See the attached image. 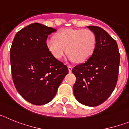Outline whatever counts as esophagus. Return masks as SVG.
Masks as SVG:
<instances>
[{
    "instance_id": "1",
    "label": "esophagus",
    "mask_w": 129,
    "mask_h": 129,
    "mask_svg": "<svg viewBox=\"0 0 129 129\" xmlns=\"http://www.w3.org/2000/svg\"><path fill=\"white\" fill-rule=\"evenodd\" d=\"M68 71H69V72H71L72 70V67L71 66H68Z\"/></svg>"
}]
</instances>
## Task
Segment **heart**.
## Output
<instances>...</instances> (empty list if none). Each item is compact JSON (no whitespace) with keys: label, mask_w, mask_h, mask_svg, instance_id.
<instances>
[{"label":"heart","mask_w":129,"mask_h":129,"mask_svg":"<svg viewBox=\"0 0 129 129\" xmlns=\"http://www.w3.org/2000/svg\"><path fill=\"white\" fill-rule=\"evenodd\" d=\"M46 46L51 54L57 59H61L67 52L70 61L83 62L94 53L96 37L90 29H64L53 37L48 38Z\"/></svg>","instance_id":"1"}]
</instances>
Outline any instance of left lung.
<instances>
[{"instance_id":"1","label":"left lung","mask_w":129,"mask_h":129,"mask_svg":"<svg viewBox=\"0 0 129 129\" xmlns=\"http://www.w3.org/2000/svg\"><path fill=\"white\" fill-rule=\"evenodd\" d=\"M94 33L96 45L94 53L85 62L72 69L76 81L73 90L81 104L96 107L111 95L117 83L120 54L116 41L98 26H87Z\"/></svg>"}]
</instances>
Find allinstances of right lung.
<instances>
[{
    "instance_id": "obj_1",
    "label": "right lung",
    "mask_w": 129,
    "mask_h": 129,
    "mask_svg": "<svg viewBox=\"0 0 129 129\" xmlns=\"http://www.w3.org/2000/svg\"><path fill=\"white\" fill-rule=\"evenodd\" d=\"M57 29L33 23L19 31L10 49L11 75L16 89L35 105L52 101L68 69L46 46L48 35Z\"/></svg>"
}]
</instances>
